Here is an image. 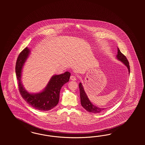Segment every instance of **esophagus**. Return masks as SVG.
<instances>
[{"mask_svg":"<svg viewBox=\"0 0 145 145\" xmlns=\"http://www.w3.org/2000/svg\"><path fill=\"white\" fill-rule=\"evenodd\" d=\"M71 80H72V81H75L76 80V76L74 75H71L70 77Z\"/></svg>","mask_w":145,"mask_h":145,"instance_id":"esophagus-1","label":"esophagus"}]
</instances>
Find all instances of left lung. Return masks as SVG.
Returning <instances> with one entry per match:
<instances>
[{
    "instance_id": "8db88e82",
    "label": "left lung",
    "mask_w": 145,
    "mask_h": 145,
    "mask_svg": "<svg viewBox=\"0 0 145 145\" xmlns=\"http://www.w3.org/2000/svg\"><path fill=\"white\" fill-rule=\"evenodd\" d=\"M117 58L122 61L123 64L127 67V69L129 71V73H130V65L129 63L127 61V57L124 56L122 53L121 52L119 48L118 49V55L116 56ZM79 89H80V100H81V105L86 110H87L89 112H91L93 113H98L105 110L106 108H102L98 107L96 106L93 105L91 101L89 99L88 96L86 93L84 91V87L81 83H80L79 85Z\"/></svg>"
}]
</instances>
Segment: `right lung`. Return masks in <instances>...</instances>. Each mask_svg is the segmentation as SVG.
<instances>
[{
    "label": "right lung",
    "mask_w": 145,
    "mask_h": 145,
    "mask_svg": "<svg viewBox=\"0 0 145 145\" xmlns=\"http://www.w3.org/2000/svg\"><path fill=\"white\" fill-rule=\"evenodd\" d=\"M30 52L28 47L24 49L19 54L16 63L15 72L19 91L26 103L36 110L46 111L57 105L59 99V92L62 86L69 82L71 73L65 72L61 74L53 76L46 87L41 92L30 93L23 87L21 82L23 66Z\"/></svg>",
    "instance_id": "1"
}]
</instances>
